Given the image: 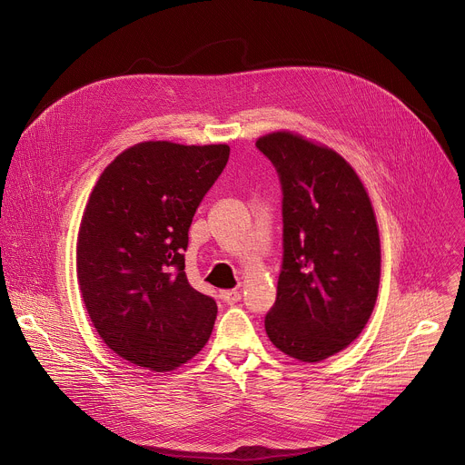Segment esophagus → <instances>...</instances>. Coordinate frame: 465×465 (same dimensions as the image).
<instances>
[{
    "instance_id": "obj_1",
    "label": "esophagus",
    "mask_w": 465,
    "mask_h": 465,
    "mask_svg": "<svg viewBox=\"0 0 465 465\" xmlns=\"http://www.w3.org/2000/svg\"><path fill=\"white\" fill-rule=\"evenodd\" d=\"M221 298L228 303V305H233L241 300V292L239 291H223L221 292Z\"/></svg>"
}]
</instances>
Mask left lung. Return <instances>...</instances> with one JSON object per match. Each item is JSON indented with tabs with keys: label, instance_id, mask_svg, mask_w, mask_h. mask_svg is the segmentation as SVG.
I'll list each match as a JSON object with an SVG mask.
<instances>
[{
	"label": "left lung",
	"instance_id": "8db88e82",
	"mask_svg": "<svg viewBox=\"0 0 465 465\" xmlns=\"http://www.w3.org/2000/svg\"><path fill=\"white\" fill-rule=\"evenodd\" d=\"M255 145L283 189V264L264 329L285 355L320 362L346 350L373 312L381 280L373 206L337 151L289 130Z\"/></svg>",
	"mask_w": 465,
	"mask_h": 465
}]
</instances>
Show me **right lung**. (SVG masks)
<instances>
[{
  "label": "right lung",
  "instance_id": "1",
  "mask_svg": "<svg viewBox=\"0 0 465 465\" xmlns=\"http://www.w3.org/2000/svg\"><path fill=\"white\" fill-rule=\"evenodd\" d=\"M230 147L142 142L94 185L77 235V282L101 341L121 359L171 371L201 351L217 303L185 278L196 208Z\"/></svg>",
  "mask_w": 465,
  "mask_h": 465
}]
</instances>
